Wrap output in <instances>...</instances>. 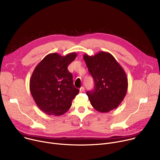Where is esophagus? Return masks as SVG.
<instances>
[{
	"mask_svg": "<svg viewBox=\"0 0 160 160\" xmlns=\"http://www.w3.org/2000/svg\"><path fill=\"white\" fill-rule=\"evenodd\" d=\"M79 91H80V92H84V88L83 87H81V88H80V89H79Z\"/></svg>",
	"mask_w": 160,
	"mask_h": 160,
	"instance_id": "34e87169",
	"label": "esophagus"
}]
</instances>
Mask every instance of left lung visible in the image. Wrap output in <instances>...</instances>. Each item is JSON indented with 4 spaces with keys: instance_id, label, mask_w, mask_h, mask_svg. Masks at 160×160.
<instances>
[{
    "instance_id": "obj_1",
    "label": "left lung",
    "mask_w": 160,
    "mask_h": 160,
    "mask_svg": "<svg viewBox=\"0 0 160 160\" xmlns=\"http://www.w3.org/2000/svg\"><path fill=\"white\" fill-rule=\"evenodd\" d=\"M84 60L94 80V89L87 95L97 111L108 113L117 108L126 95L128 82L124 70L108 52L85 54Z\"/></svg>"
}]
</instances>
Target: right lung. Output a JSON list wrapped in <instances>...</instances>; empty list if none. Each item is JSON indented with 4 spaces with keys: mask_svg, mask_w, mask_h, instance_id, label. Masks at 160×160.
Returning a JSON list of instances; mask_svg holds the SVG:
<instances>
[{
    "mask_svg": "<svg viewBox=\"0 0 160 160\" xmlns=\"http://www.w3.org/2000/svg\"><path fill=\"white\" fill-rule=\"evenodd\" d=\"M76 57V52L65 56L51 53L35 67L30 79V91L36 105L46 114H64L79 93V90L73 85L72 74L67 68Z\"/></svg>",
    "mask_w": 160,
    "mask_h": 160,
    "instance_id": "right-lung-1",
    "label": "right lung"
}]
</instances>
